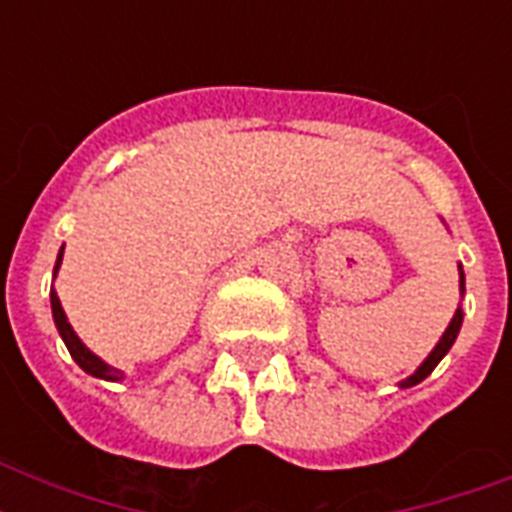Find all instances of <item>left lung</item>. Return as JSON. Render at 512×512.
Wrapping results in <instances>:
<instances>
[{
	"label": "left lung",
	"instance_id": "obj_1",
	"mask_svg": "<svg viewBox=\"0 0 512 512\" xmlns=\"http://www.w3.org/2000/svg\"><path fill=\"white\" fill-rule=\"evenodd\" d=\"M460 295H465V271H462V265H460ZM462 316H465V313H462V308H457V311H454V316H452V321H449V327H446V332L441 335V340L436 342V348L430 350L428 358H425V361H422V364L414 369V374H409L406 380L398 382L401 388H412V385L422 382L430 372H433V369H436L438 361H441V358H444L446 353L452 350L454 340H457V335H460Z\"/></svg>",
	"mask_w": 512,
	"mask_h": 512
}]
</instances>
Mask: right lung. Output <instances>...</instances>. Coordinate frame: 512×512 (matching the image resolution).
Instances as JSON below:
<instances>
[{
    "label": "right lung",
    "instance_id": "obj_1",
    "mask_svg": "<svg viewBox=\"0 0 512 512\" xmlns=\"http://www.w3.org/2000/svg\"><path fill=\"white\" fill-rule=\"evenodd\" d=\"M60 263H63V247H60L58 260H55V271H52V279L58 276ZM50 305H52V319H55V327H58V335L63 337L68 353H71V358H74L76 364L82 366L87 374H92V377H98V380L122 382L124 380L122 369H116V366L106 364L103 358L95 356V353H92V350L87 348L82 340H79V335L74 332V327L68 324L66 311H63V305H60V297H58V292H55V289H50Z\"/></svg>",
    "mask_w": 512,
    "mask_h": 512
}]
</instances>
